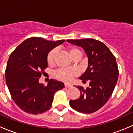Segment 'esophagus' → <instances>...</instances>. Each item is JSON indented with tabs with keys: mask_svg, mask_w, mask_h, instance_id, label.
<instances>
[{
	"mask_svg": "<svg viewBox=\"0 0 133 133\" xmlns=\"http://www.w3.org/2000/svg\"><path fill=\"white\" fill-rule=\"evenodd\" d=\"M65 88H70V87H71V84H68V83H65Z\"/></svg>",
	"mask_w": 133,
	"mask_h": 133,
	"instance_id": "1",
	"label": "esophagus"
}]
</instances>
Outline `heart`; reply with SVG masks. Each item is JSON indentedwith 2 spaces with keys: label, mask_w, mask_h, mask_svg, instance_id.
Returning a JSON list of instances; mask_svg holds the SVG:
<instances>
[{
  "label": "heart",
  "mask_w": 133,
  "mask_h": 133,
  "mask_svg": "<svg viewBox=\"0 0 133 133\" xmlns=\"http://www.w3.org/2000/svg\"><path fill=\"white\" fill-rule=\"evenodd\" d=\"M69 53H70L72 58H73L76 55L81 54L80 51L76 48H71L69 50ZM56 49H53L48 53V56H47V61H48V64H53ZM53 74H54L55 77L56 78L58 79V80L65 82H69L71 80L73 77L76 76V74H77V71L74 69H64V68H62V69H59L58 70L55 71Z\"/></svg>",
  "instance_id": "obj_1"
}]
</instances>
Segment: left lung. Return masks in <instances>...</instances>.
<instances>
[{"label":"left lung","instance_id":"obj_1","mask_svg":"<svg viewBox=\"0 0 133 133\" xmlns=\"http://www.w3.org/2000/svg\"><path fill=\"white\" fill-rule=\"evenodd\" d=\"M67 42L84 49L88 58V67L79 79L90 80L89 87L86 89L76 87L80 96L70 100L69 104L78 112L92 113L104 106L113 92L119 75L116 58L104 43L97 40L69 39Z\"/></svg>","mask_w":133,"mask_h":133}]
</instances>
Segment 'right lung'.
Segmentation results:
<instances>
[{
  "label": "right lung",
  "instance_id": "1",
  "mask_svg": "<svg viewBox=\"0 0 133 133\" xmlns=\"http://www.w3.org/2000/svg\"><path fill=\"white\" fill-rule=\"evenodd\" d=\"M65 40L49 41L40 37L25 40L11 53L5 76L13 101L29 114H41L50 109L54 95L64 88L63 82L51 79L46 86L39 78L48 67L47 56Z\"/></svg>",
  "mask_w": 133,
  "mask_h": 133
}]
</instances>
